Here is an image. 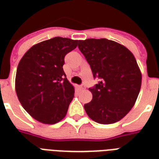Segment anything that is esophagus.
I'll return each mask as SVG.
<instances>
[{"mask_svg":"<svg viewBox=\"0 0 159 159\" xmlns=\"http://www.w3.org/2000/svg\"><path fill=\"white\" fill-rule=\"evenodd\" d=\"M85 88H86V87H85L84 84H82V85H80V86H79V88H80V90H84L85 89Z\"/></svg>","mask_w":159,"mask_h":159,"instance_id":"obj_1","label":"esophagus"}]
</instances>
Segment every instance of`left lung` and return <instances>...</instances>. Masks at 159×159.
I'll list each match as a JSON object with an SVG mask.
<instances>
[{"mask_svg":"<svg viewBox=\"0 0 159 159\" xmlns=\"http://www.w3.org/2000/svg\"><path fill=\"white\" fill-rule=\"evenodd\" d=\"M79 49L86 58L94 78L100 80L90 88L92 100L84 105L92 120L111 124L130 111L139 94L142 74L134 55L113 40H79Z\"/></svg>","mask_w":159,"mask_h":159,"instance_id":"obj_1","label":"left lung"}]
</instances>
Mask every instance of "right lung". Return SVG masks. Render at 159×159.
<instances>
[{"instance_id": "add662e5", "label": "right lung", "mask_w": 159, "mask_h": 159, "mask_svg": "<svg viewBox=\"0 0 159 159\" xmlns=\"http://www.w3.org/2000/svg\"><path fill=\"white\" fill-rule=\"evenodd\" d=\"M78 40L54 37L36 43L24 55L15 88L25 110L37 121L54 124L65 117L75 89L63 69L66 55Z\"/></svg>"}]
</instances>
